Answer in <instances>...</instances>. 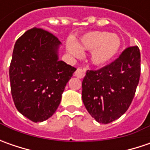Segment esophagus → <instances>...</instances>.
Segmentation results:
<instances>
[{
    "label": "esophagus",
    "instance_id": "obj_1",
    "mask_svg": "<svg viewBox=\"0 0 150 150\" xmlns=\"http://www.w3.org/2000/svg\"><path fill=\"white\" fill-rule=\"evenodd\" d=\"M74 76L78 78H83L85 76V72L82 68H78L76 70V72H74Z\"/></svg>",
    "mask_w": 150,
    "mask_h": 150
}]
</instances>
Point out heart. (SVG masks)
Wrapping results in <instances>:
<instances>
[{
    "mask_svg": "<svg viewBox=\"0 0 150 150\" xmlns=\"http://www.w3.org/2000/svg\"><path fill=\"white\" fill-rule=\"evenodd\" d=\"M121 39L108 32L93 31L83 34L76 42L72 39L67 42V50L74 57H81L83 50L91 51V62L97 66L109 62L121 47Z\"/></svg>",
    "mask_w": 150,
    "mask_h": 150,
    "instance_id": "obj_1",
    "label": "heart"
}]
</instances>
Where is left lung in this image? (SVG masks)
<instances>
[{
	"label": "left lung",
	"mask_w": 150,
	"mask_h": 150,
	"mask_svg": "<svg viewBox=\"0 0 150 150\" xmlns=\"http://www.w3.org/2000/svg\"><path fill=\"white\" fill-rule=\"evenodd\" d=\"M140 52L137 46L124 50L112 63L99 70H88L82 98L90 115L109 124L128 110L140 77Z\"/></svg>",
	"instance_id": "obj_1"
}]
</instances>
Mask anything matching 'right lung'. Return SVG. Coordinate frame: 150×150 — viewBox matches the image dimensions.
Wrapping results in <instances>:
<instances>
[{
    "label": "right lung",
    "instance_id": "obj_1",
    "mask_svg": "<svg viewBox=\"0 0 150 150\" xmlns=\"http://www.w3.org/2000/svg\"><path fill=\"white\" fill-rule=\"evenodd\" d=\"M61 42L34 27L17 39L9 69L11 91L17 110L32 122L52 117L67 82L77 69L58 60Z\"/></svg>",
    "mask_w": 150,
    "mask_h": 150
}]
</instances>
